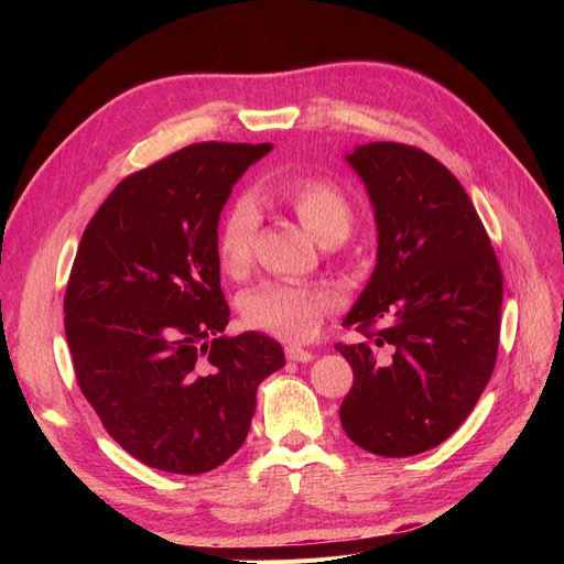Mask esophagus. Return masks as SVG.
I'll return each instance as SVG.
<instances>
[{
    "label": "esophagus",
    "mask_w": 564,
    "mask_h": 564,
    "mask_svg": "<svg viewBox=\"0 0 564 564\" xmlns=\"http://www.w3.org/2000/svg\"><path fill=\"white\" fill-rule=\"evenodd\" d=\"M286 357L292 362H311L313 360V352L305 350V348H299V346H286Z\"/></svg>",
    "instance_id": "esophagus-1"
}]
</instances>
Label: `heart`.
<instances>
[{
	"mask_svg": "<svg viewBox=\"0 0 564 564\" xmlns=\"http://www.w3.org/2000/svg\"><path fill=\"white\" fill-rule=\"evenodd\" d=\"M253 197L284 204L322 245H336L350 230V199L329 178L301 176L270 181L263 183ZM256 228H259V212L249 199H237L216 237L218 263L230 278L247 275L253 259ZM334 305L336 299L329 289L270 282L245 294L240 311L247 327L289 340V344H301L315 336Z\"/></svg>",
	"mask_w": 564,
	"mask_h": 564,
	"instance_id": "b5f03b06",
	"label": "heart"
}]
</instances>
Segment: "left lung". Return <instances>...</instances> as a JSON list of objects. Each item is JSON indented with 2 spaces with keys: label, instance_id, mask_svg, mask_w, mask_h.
Here are the masks:
<instances>
[{
  "label": "left lung",
  "instance_id": "obj_1",
  "mask_svg": "<svg viewBox=\"0 0 564 564\" xmlns=\"http://www.w3.org/2000/svg\"><path fill=\"white\" fill-rule=\"evenodd\" d=\"M348 162L379 226L377 268L344 319L362 344H336L352 367L340 423L379 456L445 442L497 365L503 275L464 185L421 148L367 143Z\"/></svg>",
  "mask_w": 564,
  "mask_h": 564
}]
</instances>
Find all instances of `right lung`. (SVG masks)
Masks as SVG:
<instances>
[{
  "instance_id": "obj_1",
  "label": "right lung",
  "mask_w": 564,
  "mask_h": 564,
  "mask_svg": "<svg viewBox=\"0 0 564 564\" xmlns=\"http://www.w3.org/2000/svg\"><path fill=\"white\" fill-rule=\"evenodd\" d=\"M270 143H193L129 174L89 220L65 289L75 377L141 464L199 475L242 447L278 340L224 336L218 216Z\"/></svg>"
}]
</instances>
